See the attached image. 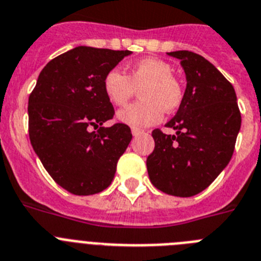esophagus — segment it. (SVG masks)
I'll list each match as a JSON object with an SVG mask.
<instances>
[{
	"label": "esophagus",
	"instance_id": "1",
	"mask_svg": "<svg viewBox=\"0 0 261 261\" xmlns=\"http://www.w3.org/2000/svg\"><path fill=\"white\" fill-rule=\"evenodd\" d=\"M131 133H133L134 137H138V135H142V134H143L144 131L140 130V128H133V130H131Z\"/></svg>",
	"mask_w": 261,
	"mask_h": 261
}]
</instances>
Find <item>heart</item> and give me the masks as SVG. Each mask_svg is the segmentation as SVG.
Wrapping results in <instances>:
<instances>
[{"label": "heart", "instance_id": "obj_1", "mask_svg": "<svg viewBox=\"0 0 261 261\" xmlns=\"http://www.w3.org/2000/svg\"><path fill=\"white\" fill-rule=\"evenodd\" d=\"M172 67L160 59L146 58L127 68L126 74L112 69L105 74L102 89L106 98L122 108L139 89L140 99L118 113V121L134 128L153 126L165 112H174L182 102V85L172 74Z\"/></svg>", "mask_w": 261, "mask_h": 261}]
</instances>
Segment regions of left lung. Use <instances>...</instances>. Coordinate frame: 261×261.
Listing matches in <instances>:
<instances>
[{"label":"left lung","instance_id":"8db88e82","mask_svg":"<svg viewBox=\"0 0 261 261\" xmlns=\"http://www.w3.org/2000/svg\"><path fill=\"white\" fill-rule=\"evenodd\" d=\"M178 59L187 89L167 135L152 131L153 152L147 171L155 188L176 197L201 193L218 177L234 153L242 117L234 87L203 56L190 51L168 52Z\"/></svg>","mask_w":261,"mask_h":261}]
</instances>
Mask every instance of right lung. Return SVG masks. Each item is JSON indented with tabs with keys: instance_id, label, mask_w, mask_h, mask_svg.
Here are the masks:
<instances>
[{
	"instance_id": "obj_1",
	"label": "right lung",
	"mask_w": 261,
	"mask_h": 261,
	"mask_svg": "<svg viewBox=\"0 0 261 261\" xmlns=\"http://www.w3.org/2000/svg\"><path fill=\"white\" fill-rule=\"evenodd\" d=\"M130 54L87 46L69 49L43 68L29 97L31 146L49 176L69 193L105 190L131 142L127 124L102 126L114 115L103 77ZM92 125L99 130L90 132Z\"/></svg>"
}]
</instances>
